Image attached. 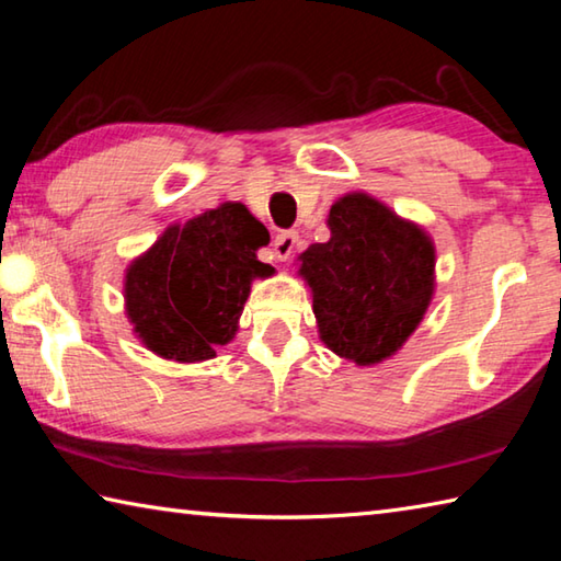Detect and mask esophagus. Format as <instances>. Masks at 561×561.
I'll list each match as a JSON object with an SVG mask.
<instances>
[{"label":"esophagus","mask_w":561,"mask_h":561,"mask_svg":"<svg viewBox=\"0 0 561 561\" xmlns=\"http://www.w3.org/2000/svg\"><path fill=\"white\" fill-rule=\"evenodd\" d=\"M299 244H301V240H299V234L294 232V230L279 232L277 237H274V244H272L274 257H277L279 262H289L294 257V252L299 250Z\"/></svg>","instance_id":"obj_1"}]
</instances>
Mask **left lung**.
Wrapping results in <instances>:
<instances>
[{
    "label": "left lung",
    "mask_w": 561,
    "mask_h": 561,
    "mask_svg": "<svg viewBox=\"0 0 561 561\" xmlns=\"http://www.w3.org/2000/svg\"><path fill=\"white\" fill-rule=\"evenodd\" d=\"M329 242L301 254L321 341L360 366L403 346L428 309L435 252L421 227L354 193L329 210Z\"/></svg>",
    "instance_id": "obj_1"
}]
</instances>
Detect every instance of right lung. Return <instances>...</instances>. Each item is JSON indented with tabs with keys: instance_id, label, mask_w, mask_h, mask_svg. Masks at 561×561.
Returning a JSON list of instances; mask_svg holds the SVG:
<instances>
[{
	"instance_id": "obj_1",
	"label": "right lung",
	"mask_w": 561,
	"mask_h": 561,
	"mask_svg": "<svg viewBox=\"0 0 561 561\" xmlns=\"http://www.w3.org/2000/svg\"><path fill=\"white\" fill-rule=\"evenodd\" d=\"M270 232L240 203H225L163 237L128 267L126 311L140 341L183 364L215 356L234 336Z\"/></svg>"
}]
</instances>
